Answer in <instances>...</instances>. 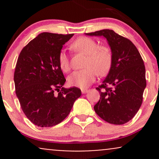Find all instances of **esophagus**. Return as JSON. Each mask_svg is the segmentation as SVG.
<instances>
[{
	"label": "esophagus",
	"instance_id": "34e87169",
	"mask_svg": "<svg viewBox=\"0 0 159 159\" xmlns=\"http://www.w3.org/2000/svg\"><path fill=\"white\" fill-rule=\"evenodd\" d=\"M88 90H87V89H81V93H87L88 92Z\"/></svg>",
	"mask_w": 159,
	"mask_h": 159
}]
</instances>
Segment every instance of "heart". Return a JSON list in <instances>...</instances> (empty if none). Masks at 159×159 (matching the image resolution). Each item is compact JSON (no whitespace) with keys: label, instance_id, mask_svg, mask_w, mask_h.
<instances>
[{"label":"heart","instance_id":"obj_1","mask_svg":"<svg viewBox=\"0 0 159 159\" xmlns=\"http://www.w3.org/2000/svg\"><path fill=\"white\" fill-rule=\"evenodd\" d=\"M70 48L75 52L86 55L84 63V69L75 71L68 78V83L72 87L84 88L94 81L96 74L104 75L111 68L112 53L105 45H98L96 40L88 36H81L74 40ZM60 68L64 72L70 70V61L64 50H61L57 56Z\"/></svg>","mask_w":159,"mask_h":159}]
</instances>
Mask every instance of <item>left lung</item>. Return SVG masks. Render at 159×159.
Returning <instances> with one entry per match:
<instances>
[{"label":"left lung","instance_id":"8db88e82","mask_svg":"<svg viewBox=\"0 0 159 159\" xmlns=\"http://www.w3.org/2000/svg\"><path fill=\"white\" fill-rule=\"evenodd\" d=\"M103 36L108 42L112 52V63L107 77L96 87L99 101L94 110L107 123L123 125L137 114L143 102L147 86L143 59L131 40L114 30L105 29L86 34Z\"/></svg>","mask_w":159,"mask_h":159}]
</instances>
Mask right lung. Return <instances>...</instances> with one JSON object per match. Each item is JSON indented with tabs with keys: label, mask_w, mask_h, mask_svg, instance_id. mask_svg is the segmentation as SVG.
I'll list each match as a JSON object with an SVG mask.
<instances>
[{
	"label": "right lung",
	"mask_w": 159,
	"mask_h": 159,
	"mask_svg": "<svg viewBox=\"0 0 159 159\" xmlns=\"http://www.w3.org/2000/svg\"><path fill=\"white\" fill-rule=\"evenodd\" d=\"M73 35L42 33L24 47L18 57L16 93L24 114L37 126L61 123L81 95L78 87H63L66 79L57 61L63 45Z\"/></svg>",
	"instance_id": "obj_1"
}]
</instances>
